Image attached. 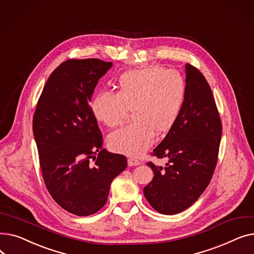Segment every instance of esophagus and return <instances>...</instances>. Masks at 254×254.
Here are the masks:
<instances>
[{
  "label": "esophagus",
  "instance_id": "obj_1",
  "mask_svg": "<svg viewBox=\"0 0 254 254\" xmlns=\"http://www.w3.org/2000/svg\"><path fill=\"white\" fill-rule=\"evenodd\" d=\"M127 163H128V166H129V167L139 166V165H140V161H138L137 158H134V157H128Z\"/></svg>",
  "mask_w": 254,
  "mask_h": 254
}]
</instances>
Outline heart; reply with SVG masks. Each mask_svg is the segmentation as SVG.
Wrapping results in <instances>:
<instances>
[{"instance_id": "heart-1", "label": "heart", "mask_w": 254, "mask_h": 254, "mask_svg": "<svg viewBox=\"0 0 254 254\" xmlns=\"http://www.w3.org/2000/svg\"><path fill=\"white\" fill-rule=\"evenodd\" d=\"M186 97L184 77L176 70L149 66L119 77L116 91L100 92L90 108L98 122L108 127L123 125L131 110L132 122L108 139L112 150L137 156L158 136L175 126Z\"/></svg>"}]
</instances>
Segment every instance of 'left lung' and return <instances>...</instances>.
<instances>
[{"mask_svg":"<svg viewBox=\"0 0 254 254\" xmlns=\"http://www.w3.org/2000/svg\"><path fill=\"white\" fill-rule=\"evenodd\" d=\"M186 97L175 126L151 152L167 158L166 166L152 162V181L144 188L151 207L174 215L201 196L216 168L222 124L212 90L204 75L186 64Z\"/></svg>","mask_w":254,"mask_h":254,"instance_id":"obj_1","label":"left lung"}]
</instances>
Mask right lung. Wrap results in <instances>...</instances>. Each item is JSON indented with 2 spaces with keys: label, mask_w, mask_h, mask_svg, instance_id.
Masks as SVG:
<instances>
[{
  "label": "right lung",
  "mask_w": 254,
  "mask_h": 254,
  "mask_svg": "<svg viewBox=\"0 0 254 254\" xmlns=\"http://www.w3.org/2000/svg\"><path fill=\"white\" fill-rule=\"evenodd\" d=\"M112 66L98 59L62 63L46 81L33 116V132L46 189L65 211L95 214L113 179L127 167L123 154L103 148L90 108L98 80Z\"/></svg>",
  "instance_id": "right-lung-1"
}]
</instances>
